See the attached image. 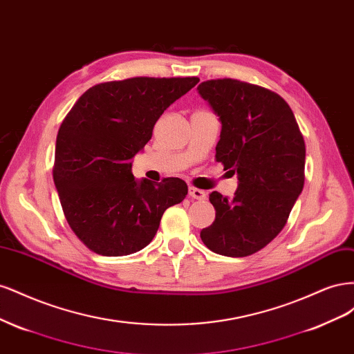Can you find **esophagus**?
<instances>
[{
  "instance_id": "1",
  "label": "esophagus",
  "mask_w": 354,
  "mask_h": 354,
  "mask_svg": "<svg viewBox=\"0 0 354 354\" xmlns=\"http://www.w3.org/2000/svg\"><path fill=\"white\" fill-rule=\"evenodd\" d=\"M189 196L192 199H198V201H203L207 198L205 192L201 190V189H196V187H189Z\"/></svg>"
}]
</instances>
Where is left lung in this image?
I'll return each mask as SVG.
<instances>
[{"label":"left lung","mask_w":354,"mask_h":354,"mask_svg":"<svg viewBox=\"0 0 354 354\" xmlns=\"http://www.w3.org/2000/svg\"><path fill=\"white\" fill-rule=\"evenodd\" d=\"M198 91L221 122L216 160L239 183L232 199L209 195L216 220L201 239L220 255H251L281 233L301 194L304 138L291 108L272 90L223 78L203 81Z\"/></svg>","instance_id":"8db88e82"}]
</instances>
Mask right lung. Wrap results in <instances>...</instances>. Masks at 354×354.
<instances>
[{"instance_id":"obj_1","label":"right lung","mask_w":354,"mask_h":354,"mask_svg":"<svg viewBox=\"0 0 354 354\" xmlns=\"http://www.w3.org/2000/svg\"><path fill=\"white\" fill-rule=\"evenodd\" d=\"M198 82L196 77L102 82L63 120L53 180L68 224L90 251L121 257L143 250L164 211L186 198L183 180L137 181L131 167L159 116Z\"/></svg>"}]
</instances>
